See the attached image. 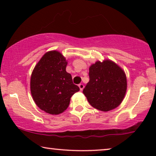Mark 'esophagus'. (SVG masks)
Returning <instances> with one entry per match:
<instances>
[{
  "label": "esophagus",
  "mask_w": 156,
  "mask_h": 156,
  "mask_svg": "<svg viewBox=\"0 0 156 156\" xmlns=\"http://www.w3.org/2000/svg\"><path fill=\"white\" fill-rule=\"evenodd\" d=\"M79 87H80V90L82 91L83 89H84V85L83 84H79Z\"/></svg>",
  "instance_id": "1"
}]
</instances>
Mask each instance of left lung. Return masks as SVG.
Returning a JSON list of instances; mask_svg holds the SVG:
<instances>
[{
    "instance_id": "left-lung-1",
    "label": "left lung",
    "mask_w": 156,
    "mask_h": 156,
    "mask_svg": "<svg viewBox=\"0 0 156 156\" xmlns=\"http://www.w3.org/2000/svg\"><path fill=\"white\" fill-rule=\"evenodd\" d=\"M89 81L83 93L94 108L102 112L116 108L127 89L124 72L111 60L98 61L89 67Z\"/></svg>"
}]
</instances>
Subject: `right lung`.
<instances>
[{
  "label": "right lung",
  "mask_w": 156,
  "mask_h": 156,
  "mask_svg": "<svg viewBox=\"0 0 156 156\" xmlns=\"http://www.w3.org/2000/svg\"><path fill=\"white\" fill-rule=\"evenodd\" d=\"M67 64L60 52L50 51L43 55L32 73L30 91L34 101L48 114L62 113L69 106L72 96L80 91L71 74L66 72Z\"/></svg>",
  "instance_id": "1"
}]
</instances>
